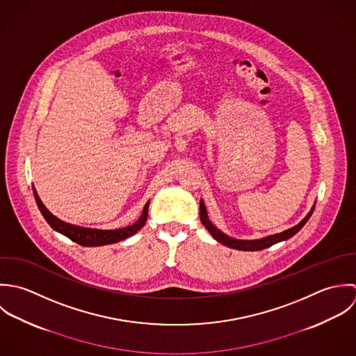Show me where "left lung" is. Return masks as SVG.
Masks as SVG:
<instances>
[{
    "label": "left lung",
    "instance_id": "1",
    "mask_svg": "<svg viewBox=\"0 0 356 356\" xmlns=\"http://www.w3.org/2000/svg\"><path fill=\"white\" fill-rule=\"evenodd\" d=\"M315 209V205L311 208V211L307 213V216L294 227L289 228V229H284L282 232H278V234H274V235H268V236H263V238H259V239H236V238H232V236H228L227 234H224L222 231H220L213 222L209 220V216H208V211L205 208V202L201 200L200 201V217H201V221L202 224L205 225V228L209 231V234L213 236L214 239L231 249H236V250H245V252H256V250H261V249H266V248H270L278 242H282L286 241L289 238H291L294 234H297L302 227L304 224L309 220L311 214Z\"/></svg>",
    "mask_w": 356,
    "mask_h": 356
}]
</instances>
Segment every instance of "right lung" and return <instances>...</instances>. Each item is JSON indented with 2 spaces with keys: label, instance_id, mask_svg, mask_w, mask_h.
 I'll return each mask as SVG.
<instances>
[{
  "label": "right lung",
  "instance_id": "right-lung-1",
  "mask_svg": "<svg viewBox=\"0 0 356 356\" xmlns=\"http://www.w3.org/2000/svg\"><path fill=\"white\" fill-rule=\"evenodd\" d=\"M33 193H34V198H35V202L38 205V209L41 211V213L44 216V218L47 220V222L55 231L63 234L65 236L70 238L72 241L76 242L78 245H82V246H104V245H111V243H117L120 241H124V239L135 235L139 229H142V227H144V224H145L147 216H148L149 201H147V204L144 205L139 220L136 222H134L132 225H128V227H124V228H117V229H97V228L79 227V225H74L70 222H66V221L58 218L56 216H54L47 209V207L42 204V201L40 200L34 187H33Z\"/></svg>",
  "mask_w": 356,
  "mask_h": 356
}]
</instances>
